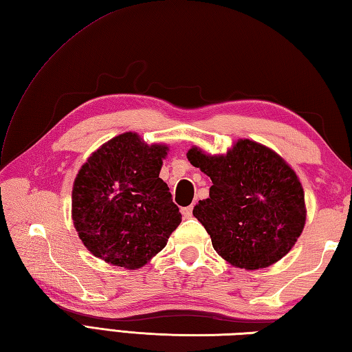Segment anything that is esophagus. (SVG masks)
Wrapping results in <instances>:
<instances>
[{
	"instance_id": "34e87169",
	"label": "esophagus",
	"mask_w": 352,
	"mask_h": 352,
	"mask_svg": "<svg viewBox=\"0 0 352 352\" xmlns=\"http://www.w3.org/2000/svg\"><path fill=\"white\" fill-rule=\"evenodd\" d=\"M181 213H182V216L185 217V219H190L191 216H193V207H184L182 210H181Z\"/></svg>"
}]
</instances>
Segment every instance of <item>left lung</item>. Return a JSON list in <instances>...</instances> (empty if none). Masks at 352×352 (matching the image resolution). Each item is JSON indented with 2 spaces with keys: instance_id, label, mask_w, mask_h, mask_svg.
<instances>
[{
  "instance_id": "1",
  "label": "left lung",
  "mask_w": 352,
  "mask_h": 352,
  "mask_svg": "<svg viewBox=\"0 0 352 352\" xmlns=\"http://www.w3.org/2000/svg\"><path fill=\"white\" fill-rule=\"evenodd\" d=\"M191 165L210 176V197L193 214L225 261L245 270L267 268L288 254L305 227V195L283 159L241 139L225 156L191 148Z\"/></svg>"
}]
</instances>
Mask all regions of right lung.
Masks as SVG:
<instances>
[{"label":"right lung","instance_id":"1","mask_svg":"<svg viewBox=\"0 0 352 352\" xmlns=\"http://www.w3.org/2000/svg\"><path fill=\"white\" fill-rule=\"evenodd\" d=\"M165 145L136 133L105 142L73 184V223L91 254L135 270L147 263L181 223L168 185L159 177Z\"/></svg>","mask_w":352,"mask_h":352}]
</instances>
